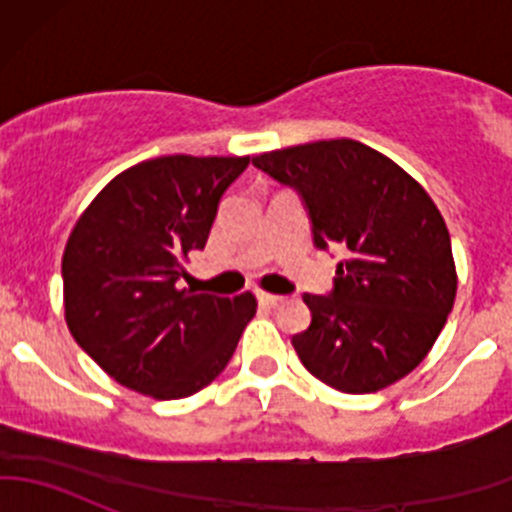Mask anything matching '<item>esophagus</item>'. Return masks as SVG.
<instances>
[{
    "label": "esophagus",
    "mask_w": 512,
    "mask_h": 512,
    "mask_svg": "<svg viewBox=\"0 0 512 512\" xmlns=\"http://www.w3.org/2000/svg\"><path fill=\"white\" fill-rule=\"evenodd\" d=\"M257 299H260V304H267V307H277V304L285 302V297H280V294H270V292H260L257 294Z\"/></svg>",
    "instance_id": "esophagus-1"
}]
</instances>
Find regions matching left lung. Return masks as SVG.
I'll return each mask as SVG.
<instances>
[{"instance_id":"8db88e82","label":"left lung","mask_w":512,"mask_h":512,"mask_svg":"<svg viewBox=\"0 0 512 512\" xmlns=\"http://www.w3.org/2000/svg\"><path fill=\"white\" fill-rule=\"evenodd\" d=\"M252 163L302 193L314 245H339L329 297L304 294V369L344 394H374L416 369L446 324L458 275L441 210L384 153L332 138L260 153Z\"/></svg>"}]
</instances>
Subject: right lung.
Here are the masks:
<instances>
[{"mask_svg": "<svg viewBox=\"0 0 512 512\" xmlns=\"http://www.w3.org/2000/svg\"><path fill=\"white\" fill-rule=\"evenodd\" d=\"M250 156H160L118 173L81 213L61 257L71 337L111 379L170 401L225 369L257 299L178 287L227 185Z\"/></svg>", "mask_w": 512, "mask_h": 512, "instance_id": "obj_1", "label": "right lung"}]
</instances>
